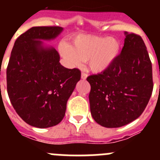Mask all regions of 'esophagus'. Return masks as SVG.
<instances>
[{
	"label": "esophagus",
	"mask_w": 160,
	"mask_h": 160,
	"mask_svg": "<svg viewBox=\"0 0 160 160\" xmlns=\"http://www.w3.org/2000/svg\"><path fill=\"white\" fill-rule=\"evenodd\" d=\"M88 77V73H86V72H82L81 73V79H83V80H86V78Z\"/></svg>",
	"instance_id": "34e87169"
}]
</instances>
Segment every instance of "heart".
I'll return each mask as SVG.
<instances>
[{"mask_svg":"<svg viewBox=\"0 0 160 160\" xmlns=\"http://www.w3.org/2000/svg\"><path fill=\"white\" fill-rule=\"evenodd\" d=\"M118 40L108 36L80 35L72 40L71 46L60 45L61 54L71 66H79L82 60L88 61L90 70L104 72L110 67L120 52Z\"/></svg>","mask_w":160,"mask_h":160,"instance_id":"heart-1","label":"heart"}]
</instances>
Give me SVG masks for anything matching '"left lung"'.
I'll return each mask as SVG.
<instances>
[{"label": "left lung", "instance_id": "obj_1", "mask_svg": "<svg viewBox=\"0 0 160 160\" xmlns=\"http://www.w3.org/2000/svg\"><path fill=\"white\" fill-rule=\"evenodd\" d=\"M90 112L106 128H119L138 118L153 89L149 53L140 35L125 32L122 52L108 69L87 78Z\"/></svg>", "mask_w": 160, "mask_h": 160}]
</instances>
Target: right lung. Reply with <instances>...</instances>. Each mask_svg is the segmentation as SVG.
Segmentation results:
<instances>
[{
  "instance_id": "right-lung-1",
  "label": "right lung",
  "mask_w": 160,
  "mask_h": 160,
  "mask_svg": "<svg viewBox=\"0 0 160 160\" xmlns=\"http://www.w3.org/2000/svg\"><path fill=\"white\" fill-rule=\"evenodd\" d=\"M59 26L32 27L16 39L7 67V90L17 114L32 126L58 125L65 115L67 103L80 80L79 69L59 62L53 48H44L41 39L56 38Z\"/></svg>"
}]
</instances>
